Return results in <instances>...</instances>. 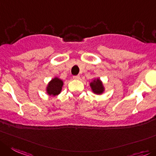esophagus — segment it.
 <instances>
[{
    "instance_id": "34e87169",
    "label": "esophagus",
    "mask_w": 156,
    "mask_h": 156,
    "mask_svg": "<svg viewBox=\"0 0 156 156\" xmlns=\"http://www.w3.org/2000/svg\"><path fill=\"white\" fill-rule=\"evenodd\" d=\"M73 78L75 80H79L80 79V76H79V75H75V76L73 77Z\"/></svg>"
}]
</instances>
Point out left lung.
Here are the masks:
<instances>
[{"label": "left lung", "instance_id": "obj_1", "mask_svg": "<svg viewBox=\"0 0 156 156\" xmlns=\"http://www.w3.org/2000/svg\"><path fill=\"white\" fill-rule=\"evenodd\" d=\"M90 86H91V90L94 94H101L104 92L105 88L103 86V84L99 78H95L90 83Z\"/></svg>", "mask_w": 156, "mask_h": 156}]
</instances>
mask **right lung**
Segmentation results:
<instances>
[{
	"label": "right lung",
	"instance_id": "add662e5",
	"mask_svg": "<svg viewBox=\"0 0 156 156\" xmlns=\"http://www.w3.org/2000/svg\"><path fill=\"white\" fill-rule=\"evenodd\" d=\"M63 84V81L61 80L60 78H57V77L54 78L48 83L47 88H46V91H47L48 94L52 96H56L60 94L61 91H62Z\"/></svg>",
	"mask_w": 156,
	"mask_h": 156
}]
</instances>
